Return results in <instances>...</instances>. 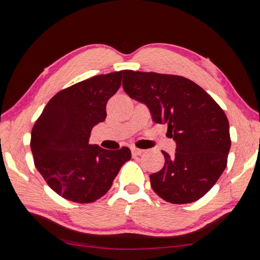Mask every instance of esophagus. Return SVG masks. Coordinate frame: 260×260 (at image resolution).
<instances>
[{
  "label": "esophagus",
  "mask_w": 260,
  "mask_h": 260,
  "mask_svg": "<svg viewBox=\"0 0 260 260\" xmlns=\"http://www.w3.org/2000/svg\"><path fill=\"white\" fill-rule=\"evenodd\" d=\"M144 153V150H142V148H137V147H132V154H133L134 156H137V155H141V154Z\"/></svg>",
  "instance_id": "esophagus-1"
}]
</instances>
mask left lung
<instances>
[{"label":"left lung","mask_w":260,"mask_h":260,"mask_svg":"<svg viewBox=\"0 0 260 260\" xmlns=\"http://www.w3.org/2000/svg\"><path fill=\"white\" fill-rule=\"evenodd\" d=\"M123 88L146 105L155 123L168 125L176 143L174 156L162 151L164 167L150 175L154 192L175 204L201 199L227 167L231 140L222 108L182 76L124 70Z\"/></svg>","instance_id":"obj_1"}]
</instances>
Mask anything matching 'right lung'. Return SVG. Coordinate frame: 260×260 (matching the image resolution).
Returning <instances> with one entry per match:
<instances>
[{
	"instance_id": "right-lung-1",
	"label": "right lung",
	"mask_w": 260,
	"mask_h": 260,
	"mask_svg": "<svg viewBox=\"0 0 260 260\" xmlns=\"http://www.w3.org/2000/svg\"><path fill=\"white\" fill-rule=\"evenodd\" d=\"M123 71L93 76L60 90L46 105L31 132L37 170L59 196L91 203L106 194L120 168L132 157L128 147L105 150L89 144L92 127L106 118Z\"/></svg>"
}]
</instances>
